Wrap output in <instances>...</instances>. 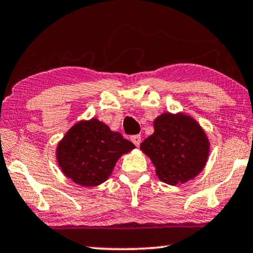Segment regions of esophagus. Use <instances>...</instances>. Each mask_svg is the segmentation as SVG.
<instances>
[{"label":"esophagus","mask_w":253,"mask_h":253,"mask_svg":"<svg viewBox=\"0 0 253 253\" xmlns=\"http://www.w3.org/2000/svg\"><path fill=\"white\" fill-rule=\"evenodd\" d=\"M130 141L133 142L135 145L138 146L139 144H141V135H139V134L131 135V136H130Z\"/></svg>","instance_id":"esophagus-1"}]
</instances>
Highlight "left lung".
Returning <instances> with one entry per match:
<instances>
[{
  "instance_id": "8db88e82",
  "label": "left lung",
  "mask_w": 253,
  "mask_h": 253,
  "mask_svg": "<svg viewBox=\"0 0 253 253\" xmlns=\"http://www.w3.org/2000/svg\"><path fill=\"white\" fill-rule=\"evenodd\" d=\"M141 150L157 167V176L169 185L194 178L206 166L209 143L194 119L164 114L154 120V133L142 142Z\"/></svg>"
}]
</instances>
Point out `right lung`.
<instances>
[{"label":"right lung","mask_w":253,"mask_h":253,"mask_svg":"<svg viewBox=\"0 0 253 253\" xmlns=\"http://www.w3.org/2000/svg\"><path fill=\"white\" fill-rule=\"evenodd\" d=\"M135 146L97 119L71 127L56 150L59 166L82 186H96L111 175L117 160Z\"/></svg>","instance_id":"right-lung-1"}]
</instances>
